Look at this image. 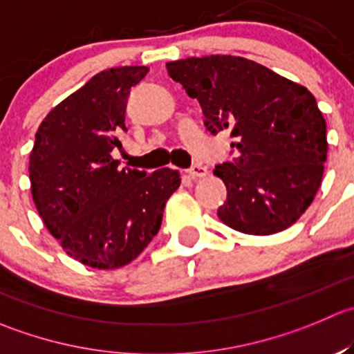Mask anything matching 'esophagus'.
<instances>
[{
	"label": "esophagus",
	"instance_id": "1",
	"mask_svg": "<svg viewBox=\"0 0 354 354\" xmlns=\"http://www.w3.org/2000/svg\"><path fill=\"white\" fill-rule=\"evenodd\" d=\"M188 174L194 178H204L205 174H207V167H205L202 162H195L194 166L188 169Z\"/></svg>",
	"mask_w": 354,
	"mask_h": 354
}]
</instances>
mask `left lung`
I'll list each match as a JSON object with an SVG mask.
<instances>
[{
    "instance_id": "left-lung-1",
    "label": "left lung",
    "mask_w": 354,
    "mask_h": 354,
    "mask_svg": "<svg viewBox=\"0 0 354 354\" xmlns=\"http://www.w3.org/2000/svg\"><path fill=\"white\" fill-rule=\"evenodd\" d=\"M166 67L188 97L197 98L205 129L232 138V157L214 167L226 185L219 219L249 235L294 225L313 202L327 160V124L313 95L232 55L185 58Z\"/></svg>"
}]
</instances>
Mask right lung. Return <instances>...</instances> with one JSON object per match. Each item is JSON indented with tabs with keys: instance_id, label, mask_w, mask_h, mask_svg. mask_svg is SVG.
Masks as SVG:
<instances>
[{
	"instance_id": "1",
	"label": "right lung",
	"mask_w": 354,
	"mask_h": 354,
	"mask_svg": "<svg viewBox=\"0 0 354 354\" xmlns=\"http://www.w3.org/2000/svg\"><path fill=\"white\" fill-rule=\"evenodd\" d=\"M147 67L98 72L58 104L37 128L29 157L37 212L65 252L86 266L131 263L162 223L167 198L180 187L178 171L119 169L112 150L122 143L129 91Z\"/></svg>"
}]
</instances>
